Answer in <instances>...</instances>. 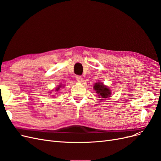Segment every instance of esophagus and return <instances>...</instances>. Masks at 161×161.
Wrapping results in <instances>:
<instances>
[{"instance_id": "34e87169", "label": "esophagus", "mask_w": 161, "mask_h": 161, "mask_svg": "<svg viewBox=\"0 0 161 161\" xmlns=\"http://www.w3.org/2000/svg\"><path fill=\"white\" fill-rule=\"evenodd\" d=\"M76 80L79 82H82V80H83L82 77L81 76H76Z\"/></svg>"}]
</instances>
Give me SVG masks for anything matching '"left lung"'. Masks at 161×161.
<instances>
[{"label": "left lung", "instance_id": "left-lung-1", "mask_svg": "<svg viewBox=\"0 0 161 161\" xmlns=\"http://www.w3.org/2000/svg\"><path fill=\"white\" fill-rule=\"evenodd\" d=\"M93 89L96 91V93L101 101H105L107 98H108L109 97L111 96V90L108 86L104 85L102 82H97L93 86Z\"/></svg>", "mask_w": 161, "mask_h": 161}]
</instances>
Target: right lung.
I'll return each instance as SVG.
<instances>
[{"instance_id":"right-lung-1","label":"right lung","mask_w":161,"mask_h":161,"mask_svg":"<svg viewBox=\"0 0 161 161\" xmlns=\"http://www.w3.org/2000/svg\"><path fill=\"white\" fill-rule=\"evenodd\" d=\"M62 86L63 87V86H62V85H60L58 86V87H56V90H55V91H58V90H59V89H60V87H62Z\"/></svg>"}]
</instances>
